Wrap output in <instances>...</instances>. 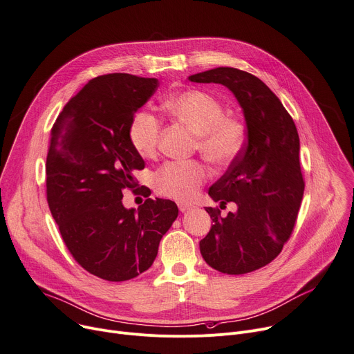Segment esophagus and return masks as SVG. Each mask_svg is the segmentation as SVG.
<instances>
[{
  "mask_svg": "<svg viewBox=\"0 0 354 354\" xmlns=\"http://www.w3.org/2000/svg\"><path fill=\"white\" fill-rule=\"evenodd\" d=\"M178 209L181 212H187L189 209H192V205L191 204H187V203H178Z\"/></svg>",
  "mask_w": 354,
  "mask_h": 354,
  "instance_id": "esophagus-1",
  "label": "esophagus"
}]
</instances>
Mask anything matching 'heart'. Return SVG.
<instances>
[{
  "mask_svg": "<svg viewBox=\"0 0 354 354\" xmlns=\"http://www.w3.org/2000/svg\"><path fill=\"white\" fill-rule=\"evenodd\" d=\"M163 111L176 122L195 133L194 147L218 167L239 159L246 140L248 127L241 116L225 113L223 104L203 90H184L162 102ZM128 136L133 150L143 159H154L159 151L162 124L149 112H138L129 124ZM207 167L198 160L170 162L154 174L153 185L162 197L189 201L207 181Z\"/></svg>",
  "mask_w": 354,
  "mask_h": 354,
  "instance_id": "obj_1",
  "label": "heart"
}]
</instances>
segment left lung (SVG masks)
I'll list each match as a JSON object with an SVG mask.
<instances>
[{
	"mask_svg": "<svg viewBox=\"0 0 354 354\" xmlns=\"http://www.w3.org/2000/svg\"><path fill=\"white\" fill-rule=\"evenodd\" d=\"M188 80L227 87L243 109L246 146L208 191L221 208L234 203L238 211L223 218L205 208L214 225L200 250L212 268L246 274L276 259L294 230L305 188L297 127L279 97L248 71L218 67Z\"/></svg>",
	"mask_w": 354,
	"mask_h": 354,
	"instance_id": "left-lung-1",
	"label": "left lung"
}]
</instances>
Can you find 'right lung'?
Instances as JSON below:
<instances>
[{
    "mask_svg": "<svg viewBox=\"0 0 354 354\" xmlns=\"http://www.w3.org/2000/svg\"><path fill=\"white\" fill-rule=\"evenodd\" d=\"M159 87L157 78L98 75L59 113L46 157V197L66 248L84 270L106 281L138 277L154 261L178 215L176 203L147 198L127 209L122 191L145 169L129 142L135 112ZM146 197L147 187H142Z\"/></svg>",
    "mask_w": 354,
    "mask_h": 354,
    "instance_id": "obj_1",
    "label": "right lung"
}]
</instances>
